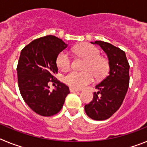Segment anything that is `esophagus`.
I'll list each match as a JSON object with an SVG mask.
<instances>
[{"label":"esophagus","instance_id":"34e87169","mask_svg":"<svg viewBox=\"0 0 147 147\" xmlns=\"http://www.w3.org/2000/svg\"><path fill=\"white\" fill-rule=\"evenodd\" d=\"M70 91H71V93H73V92H78L79 91V90L75 89V88H70Z\"/></svg>","mask_w":147,"mask_h":147}]
</instances>
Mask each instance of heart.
I'll return each instance as SVG.
<instances>
[{
  "mask_svg": "<svg viewBox=\"0 0 147 147\" xmlns=\"http://www.w3.org/2000/svg\"><path fill=\"white\" fill-rule=\"evenodd\" d=\"M74 52L83 59L85 62L83 71H73L64 77L65 82L71 88L80 89L86 87L96 77H102L107 71V63L103 58L99 57V51L93 45L83 43L74 49ZM57 64L62 71H66L71 67V59L68 53L62 51L58 55Z\"/></svg>",
  "mask_w": 147,
  "mask_h": 147,
  "instance_id": "1",
  "label": "heart"
}]
</instances>
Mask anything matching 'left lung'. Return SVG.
Segmentation results:
<instances>
[{
    "instance_id": "left-lung-1",
    "label": "left lung",
    "mask_w": 147,
    "mask_h": 147,
    "mask_svg": "<svg viewBox=\"0 0 147 147\" xmlns=\"http://www.w3.org/2000/svg\"><path fill=\"white\" fill-rule=\"evenodd\" d=\"M107 54L108 75L96 85L98 91L85 105V111L90 119L103 121L111 117L119 109L129 88V65L125 52L112 44L104 41H95Z\"/></svg>"
}]
</instances>
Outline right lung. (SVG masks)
I'll list each match as a JSON object with an SVG mask.
<instances>
[{
  "label": "right lung",
  "instance_id": "add662e5",
  "mask_svg": "<svg viewBox=\"0 0 147 147\" xmlns=\"http://www.w3.org/2000/svg\"><path fill=\"white\" fill-rule=\"evenodd\" d=\"M67 47L61 39L48 35L33 40L20 52L17 67L20 94L28 107L42 116L58 113L70 93L59 81L52 91L48 85L58 72V55Z\"/></svg>",
  "mask_w": 147,
  "mask_h": 147
}]
</instances>
